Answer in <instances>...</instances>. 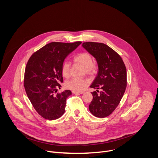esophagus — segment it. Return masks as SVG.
Wrapping results in <instances>:
<instances>
[{
  "instance_id": "obj_1",
  "label": "esophagus",
  "mask_w": 158,
  "mask_h": 158,
  "mask_svg": "<svg viewBox=\"0 0 158 158\" xmlns=\"http://www.w3.org/2000/svg\"><path fill=\"white\" fill-rule=\"evenodd\" d=\"M84 93V91H73V93L75 94H83Z\"/></svg>"
}]
</instances>
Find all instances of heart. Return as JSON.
Segmentation results:
<instances>
[{
	"instance_id": "heart-1",
	"label": "heart",
	"mask_w": 158,
	"mask_h": 158,
	"mask_svg": "<svg viewBox=\"0 0 158 158\" xmlns=\"http://www.w3.org/2000/svg\"><path fill=\"white\" fill-rule=\"evenodd\" d=\"M74 61L83 67L85 72L88 75H93L96 73L98 66L93 62V57L87 52H82L74 57ZM61 73L63 77H68L70 75V63L68 61H64L61 67ZM89 82L86 79L73 78L65 82V87L72 91H81L87 86Z\"/></svg>"
}]
</instances>
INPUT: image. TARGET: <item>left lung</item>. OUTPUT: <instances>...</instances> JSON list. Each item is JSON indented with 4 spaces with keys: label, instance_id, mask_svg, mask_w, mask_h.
<instances>
[{
    "label": "left lung",
    "instance_id": "left-lung-1",
    "mask_svg": "<svg viewBox=\"0 0 158 158\" xmlns=\"http://www.w3.org/2000/svg\"><path fill=\"white\" fill-rule=\"evenodd\" d=\"M82 47L96 60L98 73L90 87L96 89L89 110L96 117L109 116L119 105L127 85L125 64L121 56L106 44L86 42ZM98 89L102 91L98 94Z\"/></svg>",
    "mask_w": 158,
    "mask_h": 158
}]
</instances>
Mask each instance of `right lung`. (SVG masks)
Masks as SVG:
<instances>
[{
    "mask_svg": "<svg viewBox=\"0 0 158 158\" xmlns=\"http://www.w3.org/2000/svg\"><path fill=\"white\" fill-rule=\"evenodd\" d=\"M81 43L51 42L35 52L27 63L26 92L34 108L44 119H57L64 113L66 99L72 93L69 90L56 95L54 93L63 82L61 67L64 59Z\"/></svg>",
    "mask_w": 158,
    "mask_h": 158,
    "instance_id": "obj_1",
    "label": "right lung"
}]
</instances>
